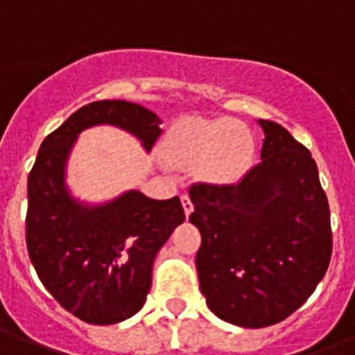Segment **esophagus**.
I'll use <instances>...</instances> for the list:
<instances>
[{
    "label": "esophagus",
    "mask_w": 355,
    "mask_h": 355,
    "mask_svg": "<svg viewBox=\"0 0 355 355\" xmlns=\"http://www.w3.org/2000/svg\"><path fill=\"white\" fill-rule=\"evenodd\" d=\"M180 200H182L184 214H186V217H189V214L193 211V202H191V199H189L188 195H182V197H180Z\"/></svg>",
    "instance_id": "esophagus-1"
}]
</instances>
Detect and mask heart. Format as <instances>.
I'll return each mask as SVG.
<instances>
[{"label":"heart","mask_w":355,"mask_h":355,"mask_svg":"<svg viewBox=\"0 0 355 355\" xmlns=\"http://www.w3.org/2000/svg\"><path fill=\"white\" fill-rule=\"evenodd\" d=\"M167 144L178 164H199L200 177L211 184L237 182L254 156L250 130L230 118L180 119L169 130Z\"/></svg>","instance_id":"heart-1"}]
</instances>
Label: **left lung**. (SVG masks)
Wrapping results in <instances>:
<instances>
[{"instance_id": "1", "label": "left lung", "mask_w": 355, "mask_h": 355, "mask_svg": "<svg viewBox=\"0 0 355 355\" xmlns=\"http://www.w3.org/2000/svg\"><path fill=\"white\" fill-rule=\"evenodd\" d=\"M263 128L259 162L236 184H193L191 225L202 243L197 272L219 319L265 328L297 311L326 275L330 206L317 164L275 121Z\"/></svg>"}]
</instances>
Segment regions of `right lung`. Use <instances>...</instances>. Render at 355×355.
<instances>
[{
	"instance_id": "obj_1",
	"label": "right lung",
	"mask_w": 355,
	"mask_h": 355,
	"mask_svg": "<svg viewBox=\"0 0 355 355\" xmlns=\"http://www.w3.org/2000/svg\"><path fill=\"white\" fill-rule=\"evenodd\" d=\"M162 119L141 105H85L40 145L27 178L25 239L47 291L90 324H116L138 313L150 289L158 250L186 216L178 197L155 200L136 189L105 205H85L69 193L66 164L77 136L114 125L153 149Z\"/></svg>"
}]
</instances>
